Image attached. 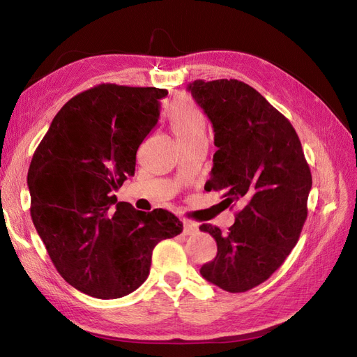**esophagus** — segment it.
I'll return each mask as SVG.
<instances>
[{
  "label": "esophagus",
  "mask_w": 357,
  "mask_h": 357,
  "mask_svg": "<svg viewBox=\"0 0 357 357\" xmlns=\"http://www.w3.org/2000/svg\"><path fill=\"white\" fill-rule=\"evenodd\" d=\"M198 231V225L195 222L185 220L183 222V234L185 235H192Z\"/></svg>",
  "instance_id": "obj_1"
}]
</instances>
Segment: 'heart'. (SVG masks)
<instances>
[{
  "label": "heart",
  "mask_w": 357,
  "mask_h": 357,
  "mask_svg": "<svg viewBox=\"0 0 357 357\" xmlns=\"http://www.w3.org/2000/svg\"><path fill=\"white\" fill-rule=\"evenodd\" d=\"M169 121L178 142L205 137L207 134V119L189 96H177L172 101L169 107Z\"/></svg>",
  "instance_id": "heart-1"
}]
</instances>
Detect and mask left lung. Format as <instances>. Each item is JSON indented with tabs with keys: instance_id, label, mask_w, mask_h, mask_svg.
I'll list each match as a JSON object with an SVG mask.
<instances>
[{
	"instance_id": "left-lung-1",
	"label": "left lung",
	"mask_w": 357,
	"mask_h": 357,
	"mask_svg": "<svg viewBox=\"0 0 357 357\" xmlns=\"http://www.w3.org/2000/svg\"><path fill=\"white\" fill-rule=\"evenodd\" d=\"M188 91L211 121L218 147L205 189H223L226 202L243 207L226 234L199 226L218 243V256L199 273L240 294L271 277L296 245L307 219L310 167L294 126L252 86L195 80Z\"/></svg>"
}]
</instances>
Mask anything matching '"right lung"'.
I'll use <instances>...</instances> for the list:
<instances>
[{"label":"right lung","instance_id":"right-lung-1","mask_svg":"<svg viewBox=\"0 0 357 357\" xmlns=\"http://www.w3.org/2000/svg\"><path fill=\"white\" fill-rule=\"evenodd\" d=\"M167 89L102 83L53 117L28 171L31 219L67 283L100 299L129 295L150 273L155 245L183 223L167 210H135L113 190L134 176L137 150Z\"/></svg>","mask_w":357,"mask_h":357}]
</instances>
